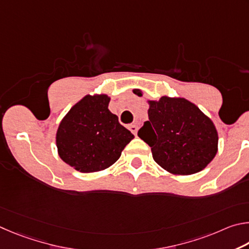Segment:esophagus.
Here are the masks:
<instances>
[{"mask_svg": "<svg viewBox=\"0 0 249 249\" xmlns=\"http://www.w3.org/2000/svg\"><path fill=\"white\" fill-rule=\"evenodd\" d=\"M128 129L134 134V136H136L137 132H138V125L137 124H130V125H128Z\"/></svg>", "mask_w": 249, "mask_h": 249, "instance_id": "esophagus-1", "label": "esophagus"}]
</instances>
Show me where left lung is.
I'll use <instances>...</instances> for the list:
<instances>
[{
	"mask_svg": "<svg viewBox=\"0 0 249 249\" xmlns=\"http://www.w3.org/2000/svg\"><path fill=\"white\" fill-rule=\"evenodd\" d=\"M132 91L142 97L141 89ZM147 104L149 121L138 136L150 145L155 162L173 175H193L206 168L216 155L219 143L210 118L182 97L162 96Z\"/></svg>",
	"mask_w": 249,
	"mask_h": 249,
	"instance_id": "left-lung-1",
	"label": "left lung"
}]
</instances>
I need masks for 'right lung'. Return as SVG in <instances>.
<instances>
[{
	"label": "right lung",
	"mask_w": 249,
	"mask_h": 249,
	"mask_svg": "<svg viewBox=\"0 0 249 249\" xmlns=\"http://www.w3.org/2000/svg\"><path fill=\"white\" fill-rule=\"evenodd\" d=\"M106 94L86 95L61 120L55 134L60 159L81 173L110 167L134 138L108 109Z\"/></svg>",
	"instance_id": "add662e5"
}]
</instances>
